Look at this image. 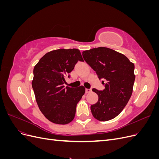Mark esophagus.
Instances as JSON below:
<instances>
[{
    "label": "esophagus",
    "instance_id": "esophagus-1",
    "mask_svg": "<svg viewBox=\"0 0 159 159\" xmlns=\"http://www.w3.org/2000/svg\"><path fill=\"white\" fill-rule=\"evenodd\" d=\"M91 89H85V93H90L91 92Z\"/></svg>",
    "mask_w": 159,
    "mask_h": 159
}]
</instances>
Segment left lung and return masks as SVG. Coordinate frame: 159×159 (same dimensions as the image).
<instances>
[{"instance_id":"8db88e82","label":"left lung","mask_w":159,"mask_h":159,"mask_svg":"<svg viewBox=\"0 0 159 159\" xmlns=\"http://www.w3.org/2000/svg\"><path fill=\"white\" fill-rule=\"evenodd\" d=\"M82 56L99 79L104 80L103 90L92 89L99 99L91 105V113L100 121L116 117L132 95L135 80L134 64L125 55L105 47L84 51Z\"/></svg>"}]
</instances>
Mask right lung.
Here are the masks:
<instances>
[{
	"mask_svg": "<svg viewBox=\"0 0 159 159\" xmlns=\"http://www.w3.org/2000/svg\"><path fill=\"white\" fill-rule=\"evenodd\" d=\"M79 60L84 61L78 49H58L46 53L34 68L32 86L37 104L52 123L66 125L75 117L85 89L65 88L64 84Z\"/></svg>",
	"mask_w": 159,
	"mask_h": 159,
	"instance_id": "right-lung-1",
	"label": "right lung"
}]
</instances>
